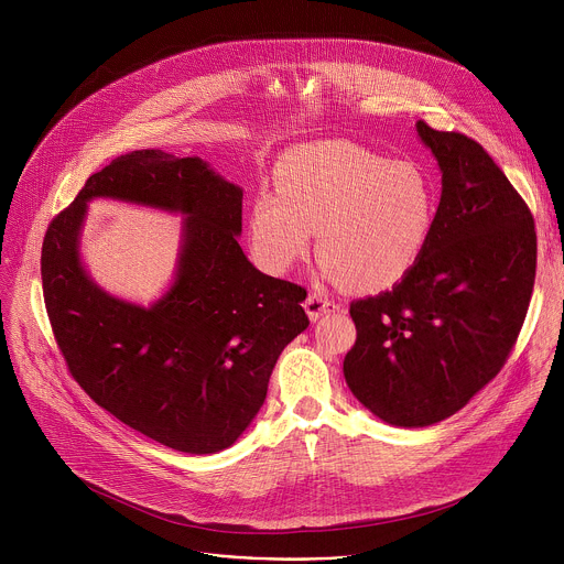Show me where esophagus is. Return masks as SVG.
Listing matches in <instances>:
<instances>
[{
  "label": "esophagus",
  "instance_id": "1",
  "mask_svg": "<svg viewBox=\"0 0 564 564\" xmlns=\"http://www.w3.org/2000/svg\"><path fill=\"white\" fill-rule=\"evenodd\" d=\"M303 305H305V312H307V316H310L312 321H316L318 316H324V314H328V312H335V310L339 307L333 299H328V296H324V294H310Z\"/></svg>",
  "mask_w": 564,
  "mask_h": 564
}]
</instances>
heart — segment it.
<instances>
[{"label":"heart","mask_w":564,"mask_h":564,"mask_svg":"<svg viewBox=\"0 0 564 564\" xmlns=\"http://www.w3.org/2000/svg\"><path fill=\"white\" fill-rule=\"evenodd\" d=\"M435 218L422 167L386 160L348 140L294 147L276 167V192L254 198L250 240L257 261L288 272L312 246L321 274L357 292H381L420 261Z\"/></svg>","instance_id":"obj_1"}]
</instances>
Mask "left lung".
<instances>
[{
  "mask_svg": "<svg viewBox=\"0 0 564 564\" xmlns=\"http://www.w3.org/2000/svg\"><path fill=\"white\" fill-rule=\"evenodd\" d=\"M442 198L415 268L350 303L357 341L344 377L390 426L422 429L468 404L505 366L535 281L533 216L475 140L417 122Z\"/></svg>",
  "mask_w": 564,
  "mask_h": 564,
  "instance_id": "obj_1",
  "label": "left lung"
}]
</instances>
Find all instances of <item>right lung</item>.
I'll use <instances>...</instances> for the list:
<instances>
[{
	"label": "right lung",
	"instance_id": "right-lung-1",
	"mask_svg": "<svg viewBox=\"0 0 564 564\" xmlns=\"http://www.w3.org/2000/svg\"><path fill=\"white\" fill-rule=\"evenodd\" d=\"M96 197L186 216L175 283L149 308L105 293L78 259ZM240 220L243 189L205 160L142 149L89 176L42 246L44 303L73 379L122 424L192 455L243 435L279 355L310 324L305 290L240 250Z\"/></svg>",
	"mask_w": 564,
	"mask_h": 564
}]
</instances>
